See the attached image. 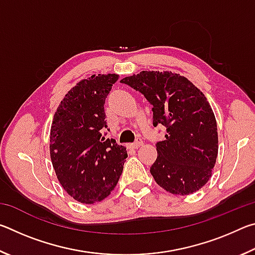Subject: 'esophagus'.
I'll return each instance as SVG.
<instances>
[{"label":"esophagus","instance_id":"1","mask_svg":"<svg viewBox=\"0 0 255 255\" xmlns=\"http://www.w3.org/2000/svg\"><path fill=\"white\" fill-rule=\"evenodd\" d=\"M141 145H143V139H141L140 137H137L136 140H135V143L131 144V146H132L133 148H138V147H139V146H141Z\"/></svg>","mask_w":255,"mask_h":255}]
</instances>
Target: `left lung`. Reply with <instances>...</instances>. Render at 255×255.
I'll use <instances>...</instances> for the list:
<instances>
[{
    "instance_id": "left-lung-1",
    "label": "left lung",
    "mask_w": 255,
    "mask_h": 255,
    "mask_svg": "<svg viewBox=\"0 0 255 255\" xmlns=\"http://www.w3.org/2000/svg\"><path fill=\"white\" fill-rule=\"evenodd\" d=\"M145 97L153 125L166 128L150 166L156 183L173 195H191L208 182L218 154L217 124L206 97L188 79L171 72L143 71L123 79Z\"/></svg>"
}]
</instances>
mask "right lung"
<instances>
[{
    "mask_svg": "<svg viewBox=\"0 0 255 255\" xmlns=\"http://www.w3.org/2000/svg\"><path fill=\"white\" fill-rule=\"evenodd\" d=\"M118 79L117 74H99L79 82L60 102L51 124L49 148L56 175L82 204L105 199L123 173L126 148L103 136L106 98Z\"/></svg>",
    "mask_w": 255,
    "mask_h": 255,
    "instance_id": "1",
    "label": "right lung"
}]
</instances>
